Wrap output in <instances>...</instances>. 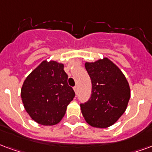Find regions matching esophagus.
I'll return each instance as SVG.
<instances>
[{
  "instance_id": "1",
  "label": "esophagus",
  "mask_w": 152,
  "mask_h": 152,
  "mask_svg": "<svg viewBox=\"0 0 152 152\" xmlns=\"http://www.w3.org/2000/svg\"><path fill=\"white\" fill-rule=\"evenodd\" d=\"M73 89H74V91H75V93H77V86H75V87L73 88Z\"/></svg>"
}]
</instances>
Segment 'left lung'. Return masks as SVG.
I'll use <instances>...</instances> for the list:
<instances>
[{"label": "left lung", "mask_w": 152, "mask_h": 152, "mask_svg": "<svg viewBox=\"0 0 152 152\" xmlns=\"http://www.w3.org/2000/svg\"><path fill=\"white\" fill-rule=\"evenodd\" d=\"M92 81V94L80 104L85 121L96 128L110 126L124 113L130 97V89L122 71L108 58L85 63Z\"/></svg>", "instance_id": "obj_1"}]
</instances>
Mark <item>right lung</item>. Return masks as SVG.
Segmentation results:
<instances>
[{"mask_svg": "<svg viewBox=\"0 0 152 152\" xmlns=\"http://www.w3.org/2000/svg\"><path fill=\"white\" fill-rule=\"evenodd\" d=\"M21 96L25 110L34 122L53 126L64 118L75 92L67 85L64 64L44 60L26 78Z\"/></svg>", "mask_w": 152, "mask_h": 152, "instance_id": "add662e5", "label": "right lung"}]
</instances>
